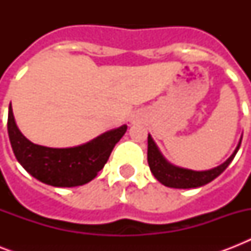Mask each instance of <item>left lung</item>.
Segmentation results:
<instances>
[{
  "mask_svg": "<svg viewBox=\"0 0 251 251\" xmlns=\"http://www.w3.org/2000/svg\"><path fill=\"white\" fill-rule=\"evenodd\" d=\"M242 137L238 142L237 147L233 153L226 159L223 164L208 169V171H193L187 168L177 167L172 164L163 156L160 150L153 142L152 137L149 134V149H147V160H149L150 169L155 176V178L164 186L175 187V189H193V187H201L206 183L214 181L218 176H220L226 171V167L232 163L236 156V153L240 150Z\"/></svg>",
  "mask_w": 251,
  "mask_h": 251,
  "instance_id": "1",
  "label": "left lung"
}]
</instances>
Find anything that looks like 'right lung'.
Instances as JSON below:
<instances>
[{
  "label": "right lung",
  "instance_id": "right-lung-1",
  "mask_svg": "<svg viewBox=\"0 0 251 251\" xmlns=\"http://www.w3.org/2000/svg\"><path fill=\"white\" fill-rule=\"evenodd\" d=\"M126 130L127 126L122 125L83 145L52 149L28 141L15 124L11 102L9 106L7 133L18 163L40 182L54 187L80 186L94 179Z\"/></svg>",
  "mask_w": 251,
  "mask_h": 251
}]
</instances>
